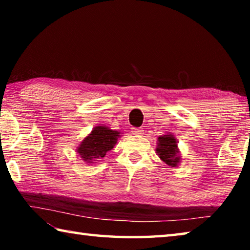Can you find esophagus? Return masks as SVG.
I'll list each match as a JSON object with an SVG mask.
<instances>
[{
    "label": "esophagus",
    "mask_w": 250,
    "mask_h": 250,
    "mask_svg": "<svg viewBox=\"0 0 250 250\" xmlns=\"http://www.w3.org/2000/svg\"><path fill=\"white\" fill-rule=\"evenodd\" d=\"M131 132H132V134H134V135H141V134H143V129H141V128H133Z\"/></svg>",
    "instance_id": "1"
}]
</instances>
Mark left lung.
Returning <instances> with one entry per match:
<instances>
[{
    "mask_svg": "<svg viewBox=\"0 0 250 250\" xmlns=\"http://www.w3.org/2000/svg\"><path fill=\"white\" fill-rule=\"evenodd\" d=\"M179 141L176 140L175 135L167 133L160 135L156 142V153L159 158L171 167H176L181 163V154L179 146Z\"/></svg>",
    "mask_w": 250,
    "mask_h": 250,
    "instance_id": "obj_1",
    "label": "left lung"
}]
</instances>
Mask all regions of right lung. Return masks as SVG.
Returning a JSON list of instances; mask_svg holds the SVG:
<instances>
[{
  "instance_id": "1",
  "label": "right lung",
  "mask_w": 250,
  "mask_h": 250,
  "mask_svg": "<svg viewBox=\"0 0 250 250\" xmlns=\"http://www.w3.org/2000/svg\"><path fill=\"white\" fill-rule=\"evenodd\" d=\"M119 131L110 129L107 125H97L83 139L76 152L83 162L96 163V161L103 159L108 151L113 149L118 138L121 137Z\"/></svg>"
}]
</instances>
